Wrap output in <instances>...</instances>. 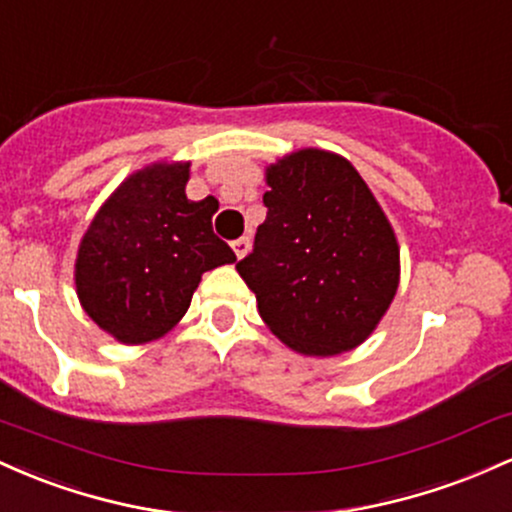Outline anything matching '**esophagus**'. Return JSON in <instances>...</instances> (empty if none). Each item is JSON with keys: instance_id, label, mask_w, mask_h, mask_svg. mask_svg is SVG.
<instances>
[{"instance_id": "1", "label": "esophagus", "mask_w": 512, "mask_h": 512, "mask_svg": "<svg viewBox=\"0 0 512 512\" xmlns=\"http://www.w3.org/2000/svg\"><path fill=\"white\" fill-rule=\"evenodd\" d=\"M249 246H251L249 237H239L232 241V249H234V254H237V258H244L246 251H249Z\"/></svg>"}]
</instances>
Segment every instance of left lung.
<instances>
[{
  "label": "left lung",
  "mask_w": 512,
  "mask_h": 512,
  "mask_svg": "<svg viewBox=\"0 0 512 512\" xmlns=\"http://www.w3.org/2000/svg\"><path fill=\"white\" fill-rule=\"evenodd\" d=\"M266 222L237 271L258 314L302 355L346 353L377 329L399 287V244L348 159L300 149L266 169Z\"/></svg>",
  "instance_id": "obj_1"
}]
</instances>
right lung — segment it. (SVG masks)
<instances>
[{
    "label": "right lung",
    "mask_w": 512,
    "mask_h": 512,
    "mask_svg": "<svg viewBox=\"0 0 512 512\" xmlns=\"http://www.w3.org/2000/svg\"><path fill=\"white\" fill-rule=\"evenodd\" d=\"M188 176L191 162H157L130 174L79 244V302L125 346L169 333L191 307L203 273L237 261L212 232L217 200H188Z\"/></svg>",
    "instance_id": "1"
}]
</instances>
